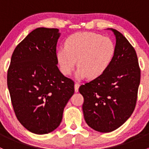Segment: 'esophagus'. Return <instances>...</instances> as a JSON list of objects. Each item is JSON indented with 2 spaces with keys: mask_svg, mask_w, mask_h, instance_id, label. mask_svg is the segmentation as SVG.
<instances>
[{
  "mask_svg": "<svg viewBox=\"0 0 149 149\" xmlns=\"http://www.w3.org/2000/svg\"><path fill=\"white\" fill-rule=\"evenodd\" d=\"M79 86H80V84L77 83V82H76V83H75V91H76V92H78V91H79Z\"/></svg>",
  "mask_w": 149,
  "mask_h": 149,
  "instance_id": "1",
  "label": "esophagus"
}]
</instances>
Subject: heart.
Returning a JSON list of instances; mask_svg holds the SVG:
<instances>
[{"label":"heart","instance_id":"b5f03b06","mask_svg":"<svg viewBox=\"0 0 149 149\" xmlns=\"http://www.w3.org/2000/svg\"><path fill=\"white\" fill-rule=\"evenodd\" d=\"M115 54V45L111 39L95 33L78 32L66 40L65 47L58 49L57 59L65 76L72 73L78 61L77 78L96 79L109 68Z\"/></svg>","mask_w":149,"mask_h":149}]
</instances>
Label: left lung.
<instances>
[{"label": "left lung", "instance_id": "left-lung-1", "mask_svg": "<svg viewBox=\"0 0 149 149\" xmlns=\"http://www.w3.org/2000/svg\"><path fill=\"white\" fill-rule=\"evenodd\" d=\"M115 54L106 71L79 87L84 97L82 109L87 125L101 133H109L125 123L134 111L141 81L134 47L118 30Z\"/></svg>", "mask_w": 149, "mask_h": 149}]
</instances>
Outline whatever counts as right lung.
<instances>
[{
	"mask_svg": "<svg viewBox=\"0 0 149 149\" xmlns=\"http://www.w3.org/2000/svg\"><path fill=\"white\" fill-rule=\"evenodd\" d=\"M58 29L33 30L15 48L7 73L13 111L19 123L36 134L53 131L74 93V81L58 69Z\"/></svg>",
	"mask_w": 149,
	"mask_h": 149,
	"instance_id": "add662e5",
	"label": "right lung"
}]
</instances>
